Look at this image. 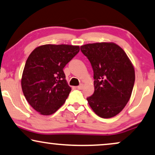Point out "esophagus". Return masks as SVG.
I'll list each match as a JSON object with an SVG mask.
<instances>
[{
  "instance_id": "esophagus-1",
  "label": "esophagus",
  "mask_w": 155,
  "mask_h": 155,
  "mask_svg": "<svg viewBox=\"0 0 155 155\" xmlns=\"http://www.w3.org/2000/svg\"><path fill=\"white\" fill-rule=\"evenodd\" d=\"M83 88H84V84H80L79 86H78V87H77V89H80V90L83 89Z\"/></svg>"
}]
</instances>
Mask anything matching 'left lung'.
Wrapping results in <instances>:
<instances>
[{"instance_id":"8db88e82","label":"left lung","mask_w":155,"mask_h":155,"mask_svg":"<svg viewBox=\"0 0 155 155\" xmlns=\"http://www.w3.org/2000/svg\"><path fill=\"white\" fill-rule=\"evenodd\" d=\"M81 51L94 71V92L87 99L90 107L101 118L116 116L132 95L134 66L124 51L114 43L87 44L81 46Z\"/></svg>"}]
</instances>
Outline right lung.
Masks as SVG:
<instances>
[{"mask_svg":"<svg viewBox=\"0 0 155 155\" xmlns=\"http://www.w3.org/2000/svg\"><path fill=\"white\" fill-rule=\"evenodd\" d=\"M79 50V46L46 44L36 47L29 55L21 87L27 101L40 114H52L66 101L71 88L63 68Z\"/></svg>","mask_w":155,"mask_h":155,"instance_id":"obj_1","label":"right lung"}]
</instances>
